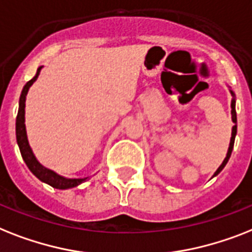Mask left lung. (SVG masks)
Segmentation results:
<instances>
[{
    "instance_id": "1",
    "label": "left lung",
    "mask_w": 252,
    "mask_h": 252,
    "mask_svg": "<svg viewBox=\"0 0 252 252\" xmlns=\"http://www.w3.org/2000/svg\"><path fill=\"white\" fill-rule=\"evenodd\" d=\"M230 91V89H229ZM230 94H232V105H230V107H232V122L234 123V126H233L232 128V137H230V142H229V147H228V153H226V157L225 159L222 160V163L220 164V167H219L218 169H216V172L214 173V176L212 177H215V176H218L219 173L221 172L222 168L225 167L226 163H228L229 158H230V155H232V151H233V146H234V140H236V134H237V114H236V95H234V93H233V91H230Z\"/></svg>"
}]
</instances>
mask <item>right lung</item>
Wrapping results in <instances>:
<instances>
[{"label": "right lung", "mask_w": 252, "mask_h": 252, "mask_svg": "<svg viewBox=\"0 0 252 252\" xmlns=\"http://www.w3.org/2000/svg\"><path fill=\"white\" fill-rule=\"evenodd\" d=\"M42 68V66L38 67L37 72L34 75L33 79H31L28 83L24 85L22 94H20L19 98V110H18V116H16V124H15V132H16V142H18V146H19L20 154H22V158L26 161L27 167L30 168V171L33 173L36 177H37L40 181L48 184V185L53 186L55 189H71V188H75V186L83 184L84 181H87L89 177H84V179H66L63 176H59L58 173H55L52 169L45 168L44 165L41 164L40 161L36 159L33 151L31 149L30 142H28V137H27V130H26V97L27 93L30 91V88L32 87V84L37 80L38 75H40V71Z\"/></svg>", "instance_id": "1"}]
</instances>
